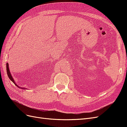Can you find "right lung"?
<instances>
[{
	"label": "right lung",
	"instance_id": "add662e5",
	"mask_svg": "<svg viewBox=\"0 0 127 127\" xmlns=\"http://www.w3.org/2000/svg\"><path fill=\"white\" fill-rule=\"evenodd\" d=\"M6 70H7V75H8V77H9V78L11 80V82H13V83L15 84V85H16V86H17L18 87H19V88H22V89H26L25 88H23V87H20V86H18L17 84L15 83V80H14V79H13V77H12V76L11 75V74H10V71H9V66H8V63H7L6 64ZM27 90V89H26Z\"/></svg>",
	"mask_w": 127,
	"mask_h": 127
}]
</instances>
